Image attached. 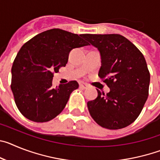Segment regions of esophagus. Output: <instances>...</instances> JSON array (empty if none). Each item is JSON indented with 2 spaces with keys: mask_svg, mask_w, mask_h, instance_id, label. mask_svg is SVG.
<instances>
[{
  "mask_svg": "<svg viewBox=\"0 0 160 160\" xmlns=\"http://www.w3.org/2000/svg\"><path fill=\"white\" fill-rule=\"evenodd\" d=\"M79 87H80L81 89H83V90H84V89H87V87H88V86H87L86 83L81 82V83H79Z\"/></svg>",
  "mask_w": 160,
  "mask_h": 160,
  "instance_id": "34e87169",
  "label": "esophagus"
}]
</instances>
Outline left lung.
Segmentation results:
<instances>
[{
    "label": "left lung",
    "mask_w": 160,
    "mask_h": 160,
    "mask_svg": "<svg viewBox=\"0 0 160 160\" xmlns=\"http://www.w3.org/2000/svg\"><path fill=\"white\" fill-rule=\"evenodd\" d=\"M98 48L102 66L98 76L110 88L105 94L87 102L93 119L110 130L122 129L139 115L149 92L150 73L146 60L136 46L120 34H85Z\"/></svg>",
    "instance_id": "obj_1"
}]
</instances>
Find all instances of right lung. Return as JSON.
I'll list each match as a JSON object with an SVG mask.
<instances>
[{"mask_svg": "<svg viewBox=\"0 0 160 160\" xmlns=\"http://www.w3.org/2000/svg\"><path fill=\"white\" fill-rule=\"evenodd\" d=\"M84 36L52 29L22 46L12 66L11 90L18 110L25 118L46 122L63 111L78 83L70 81L53 88V73L66 66L72 49L88 46Z\"/></svg>", "mask_w": 160, "mask_h": 160, "instance_id": "1", "label": "right lung"}]
</instances>
